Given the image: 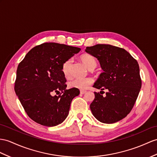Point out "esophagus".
<instances>
[{
	"mask_svg": "<svg viewBox=\"0 0 157 157\" xmlns=\"http://www.w3.org/2000/svg\"><path fill=\"white\" fill-rule=\"evenodd\" d=\"M85 93H86V91H85V90H81V91H80V93H81V94H85Z\"/></svg>",
	"mask_w": 157,
	"mask_h": 157,
	"instance_id": "esophagus-1",
	"label": "esophagus"
}]
</instances>
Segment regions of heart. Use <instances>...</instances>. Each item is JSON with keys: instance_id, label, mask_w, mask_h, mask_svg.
Segmentation results:
<instances>
[{"instance_id": "1", "label": "heart", "mask_w": 157, "mask_h": 157, "mask_svg": "<svg viewBox=\"0 0 157 157\" xmlns=\"http://www.w3.org/2000/svg\"><path fill=\"white\" fill-rule=\"evenodd\" d=\"M81 60L89 70L92 69V68H94L97 66V60L95 59V57L91 55L84 54L81 56ZM71 63V59H68L63 64L62 72L65 77L69 76ZM92 83H93V79L91 78H75L68 82V86L72 88V89L85 90Z\"/></svg>"}]
</instances>
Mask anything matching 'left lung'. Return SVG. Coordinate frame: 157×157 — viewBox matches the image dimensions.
<instances>
[{"instance_id":"left-lung-1","label":"left lung","mask_w":157,"mask_h":157,"mask_svg":"<svg viewBox=\"0 0 157 157\" xmlns=\"http://www.w3.org/2000/svg\"><path fill=\"white\" fill-rule=\"evenodd\" d=\"M85 51L96 57L103 72L93 87L107 90L106 96L94 92L90 105L93 116L101 123L112 124L131 111L142 85L138 62L126 50L110 44L88 47Z\"/></svg>"}]
</instances>
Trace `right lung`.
<instances>
[{"label": "right lung", "instance_id": "1", "mask_svg": "<svg viewBox=\"0 0 157 157\" xmlns=\"http://www.w3.org/2000/svg\"><path fill=\"white\" fill-rule=\"evenodd\" d=\"M81 48L46 43L26 55L17 70L14 90L27 115L36 123L54 127L66 119L78 89H66L63 64ZM60 94L58 96L52 94Z\"/></svg>", "mask_w": 157, "mask_h": 157}]
</instances>
